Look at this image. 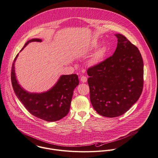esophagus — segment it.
Wrapping results in <instances>:
<instances>
[{"label":"esophagus","mask_w":158,"mask_h":158,"mask_svg":"<svg viewBox=\"0 0 158 158\" xmlns=\"http://www.w3.org/2000/svg\"><path fill=\"white\" fill-rule=\"evenodd\" d=\"M87 81V77L84 76H82L81 77V81L82 82H86Z\"/></svg>","instance_id":"34e87169"}]
</instances>
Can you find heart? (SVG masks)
<instances>
[{
	"label": "heart",
	"instance_id": "obj_1",
	"mask_svg": "<svg viewBox=\"0 0 158 158\" xmlns=\"http://www.w3.org/2000/svg\"><path fill=\"white\" fill-rule=\"evenodd\" d=\"M105 53V50L103 48H100L97 51V52L95 53V56L93 57V58L91 60V63L92 64H96L98 63L100 60L103 57Z\"/></svg>",
	"mask_w": 158,
	"mask_h": 158
}]
</instances>
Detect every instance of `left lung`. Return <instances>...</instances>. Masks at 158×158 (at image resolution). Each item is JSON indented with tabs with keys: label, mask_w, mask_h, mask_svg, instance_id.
<instances>
[{
	"label": "left lung",
	"mask_w": 158,
	"mask_h": 158,
	"mask_svg": "<svg viewBox=\"0 0 158 158\" xmlns=\"http://www.w3.org/2000/svg\"><path fill=\"white\" fill-rule=\"evenodd\" d=\"M113 55L87 70L90 98L100 115L114 118L127 112L140 98L143 61L138 48L121 34Z\"/></svg>",
	"instance_id": "1"
}]
</instances>
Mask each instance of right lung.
Instances as JSON below:
<instances>
[{
	"label": "right lung",
	"instance_id": "1",
	"mask_svg": "<svg viewBox=\"0 0 158 158\" xmlns=\"http://www.w3.org/2000/svg\"><path fill=\"white\" fill-rule=\"evenodd\" d=\"M32 42H42V40H28L21 51ZM18 55L12 64L11 80L14 92L21 103L31 114L48 122L56 121L66 116L69 111L74 90L79 84L77 75H62L55 85L47 92H29L21 87L16 78L15 63Z\"/></svg>",
	"mask_w": 158,
	"mask_h": 158
}]
</instances>
